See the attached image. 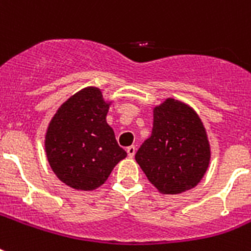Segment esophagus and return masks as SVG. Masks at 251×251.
Listing matches in <instances>:
<instances>
[{
    "mask_svg": "<svg viewBox=\"0 0 251 251\" xmlns=\"http://www.w3.org/2000/svg\"><path fill=\"white\" fill-rule=\"evenodd\" d=\"M135 151H137V150H135V147H134V146H130V147H127V149H126V152H127L129 157H133L134 155H135Z\"/></svg>",
    "mask_w": 251,
    "mask_h": 251,
    "instance_id": "obj_1",
    "label": "esophagus"
}]
</instances>
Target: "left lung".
<instances>
[{
  "mask_svg": "<svg viewBox=\"0 0 251 251\" xmlns=\"http://www.w3.org/2000/svg\"><path fill=\"white\" fill-rule=\"evenodd\" d=\"M210 159L206 129L191 106L169 98L153 108L152 133L135 160L161 194H179L197 186Z\"/></svg>",
  "mask_w": 251,
  "mask_h": 251,
  "instance_id": "obj_1",
  "label": "left lung"
}]
</instances>
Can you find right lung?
Instances as JSON below:
<instances>
[{
    "instance_id": "right-lung-1",
    "label": "right lung",
    "mask_w": 251,
    "mask_h": 251,
    "mask_svg": "<svg viewBox=\"0 0 251 251\" xmlns=\"http://www.w3.org/2000/svg\"><path fill=\"white\" fill-rule=\"evenodd\" d=\"M110 102L96 87H86L57 109L45 134L49 165L60 181L75 190L101 186L126 157L106 124Z\"/></svg>"
}]
</instances>
